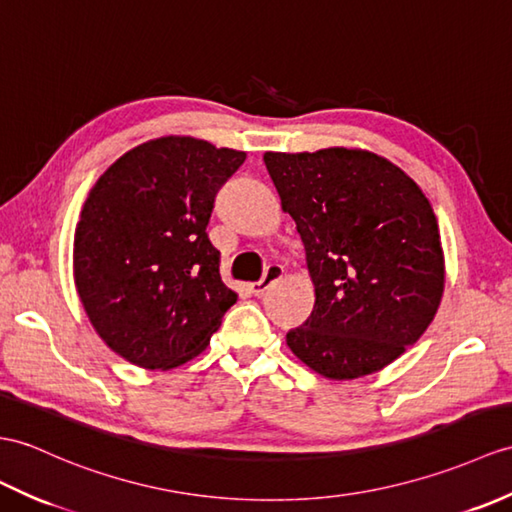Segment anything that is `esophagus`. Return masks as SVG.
<instances>
[{"instance_id":"1","label":"esophagus","mask_w":512,"mask_h":512,"mask_svg":"<svg viewBox=\"0 0 512 512\" xmlns=\"http://www.w3.org/2000/svg\"><path fill=\"white\" fill-rule=\"evenodd\" d=\"M281 275H283V268H281L279 264H270V266L266 268V272H264V277H261L257 283L251 285V292H253L255 296H261L266 290L272 288V283L281 279Z\"/></svg>"}]
</instances>
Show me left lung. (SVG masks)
Listing matches in <instances>:
<instances>
[{"label": "left lung", "instance_id": "obj_1", "mask_svg": "<svg viewBox=\"0 0 512 512\" xmlns=\"http://www.w3.org/2000/svg\"><path fill=\"white\" fill-rule=\"evenodd\" d=\"M283 211L305 244L316 303L288 347L316 373H375L417 342L438 310L445 261L417 183L364 150L266 152Z\"/></svg>", "mask_w": 512, "mask_h": 512}]
</instances>
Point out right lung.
I'll list each match as a JSON object with an SVG mask.
<instances>
[{
    "mask_svg": "<svg viewBox=\"0 0 512 512\" xmlns=\"http://www.w3.org/2000/svg\"><path fill=\"white\" fill-rule=\"evenodd\" d=\"M244 159L202 139L161 137L93 185L76 227V290L100 338L128 362L165 371L196 358L237 301L207 224Z\"/></svg>",
    "mask_w": 512,
    "mask_h": 512,
    "instance_id": "right-lung-1",
    "label": "right lung"
}]
</instances>
